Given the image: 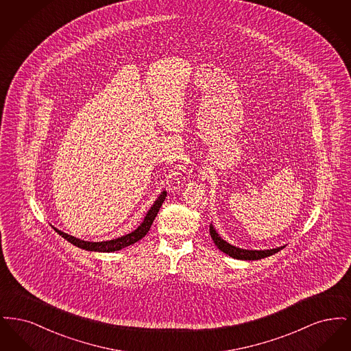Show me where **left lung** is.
I'll list each match as a JSON object with an SVG mask.
<instances>
[{"mask_svg":"<svg viewBox=\"0 0 351 351\" xmlns=\"http://www.w3.org/2000/svg\"><path fill=\"white\" fill-rule=\"evenodd\" d=\"M209 232H210V237L213 239V242L216 243L219 250L225 254H228L229 256L235 258V259H241V261H258V259H262V258H266L269 255H274L276 252L284 249V246L280 247H276V249H269V250H245V249H239V247H235L233 245L228 243L226 241H223L217 232L215 230L213 225L209 226Z\"/></svg>","mask_w":351,"mask_h":351,"instance_id":"8db88e82","label":"left lung"}]
</instances>
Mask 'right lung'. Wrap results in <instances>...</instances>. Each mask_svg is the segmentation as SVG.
Returning a JSON list of instances; mask_svg holds the SVG:
<instances>
[{
  "label": "right lung",
  "instance_id": "obj_1",
  "mask_svg": "<svg viewBox=\"0 0 351 351\" xmlns=\"http://www.w3.org/2000/svg\"><path fill=\"white\" fill-rule=\"evenodd\" d=\"M166 196H167V192L163 191L159 197L156 199V201L152 204V206L150 208V210L147 212L146 217L143 219V222L134 230L132 233L126 234V235H122L119 238L116 239H110V241H102V242H88V241H83V239H79L76 237H72L67 233H63L62 230L53 228V230L59 235H62L64 239H67L68 242H71L73 246H77L80 249L86 251H99V252H113V251L121 250L123 247H128L130 245H133L135 242H138L139 239H142L146 234L149 233L150 230L151 225L154 222V219L156 217L163 201L166 200Z\"/></svg>",
  "mask_w": 351,
  "mask_h": 351
}]
</instances>
